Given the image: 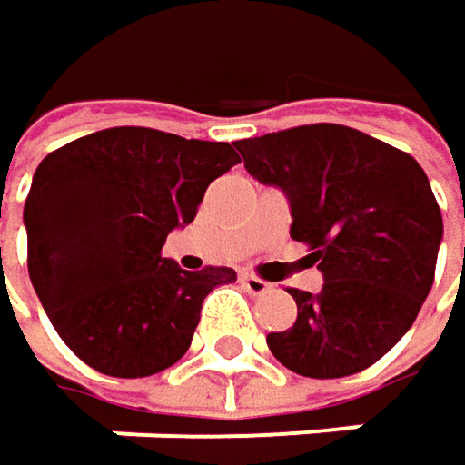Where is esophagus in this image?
I'll list each match as a JSON object with an SVG mask.
<instances>
[{
	"instance_id": "esophagus-1",
	"label": "esophagus",
	"mask_w": 465,
	"mask_h": 465,
	"mask_svg": "<svg viewBox=\"0 0 465 465\" xmlns=\"http://www.w3.org/2000/svg\"><path fill=\"white\" fill-rule=\"evenodd\" d=\"M239 282H242V287H244L250 295H263V292H269V282H263V279H258V276L239 274Z\"/></svg>"
}]
</instances>
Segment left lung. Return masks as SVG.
I'll list each match as a JSON object with an SVG mask.
<instances>
[{"instance_id": "1", "label": "left lung", "mask_w": 465, "mask_h": 465, "mask_svg": "<svg viewBox=\"0 0 465 465\" xmlns=\"http://www.w3.org/2000/svg\"><path fill=\"white\" fill-rule=\"evenodd\" d=\"M247 173L290 202V236L312 247L317 295L290 290L298 319L266 343L287 370L343 378L375 364L412 327L437 269L442 213L423 167L343 124L236 141Z\"/></svg>"}]
</instances>
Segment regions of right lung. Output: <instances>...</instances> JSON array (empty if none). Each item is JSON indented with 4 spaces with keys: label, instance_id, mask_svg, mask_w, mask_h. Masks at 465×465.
I'll return each instance as SVG.
<instances>
[{
    "label": "right lung",
    "instance_id": "obj_1",
    "mask_svg": "<svg viewBox=\"0 0 465 465\" xmlns=\"http://www.w3.org/2000/svg\"><path fill=\"white\" fill-rule=\"evenodd\" d=\"M239 162L232 143L111 127L47 153L23 207L31 284L93 370L146 378L189 351L202 301L233 269L183 272L162 258L207 186Z\"/></svg>",
    "mask_w": 465,
    "mask_h": 465
}]
</instances>
